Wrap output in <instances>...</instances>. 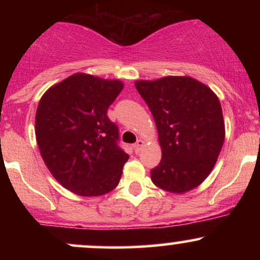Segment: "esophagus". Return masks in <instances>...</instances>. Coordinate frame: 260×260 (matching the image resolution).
<instances>
[{
    "label": "esophagus",
    "mask_w": 260,
    "mask_h": 260,
    "mask_svg": "<svg viewBox=\"0 0 260 260\" xmlns=\"http://www.w3.org/2000/svg\"><path fill=\"white\" fill-rule=\"evenodd\" d=\"M144 140H142V139H138L137 140L136 143H134V145H133V148H134V151H136V153H139L140 150H142V148L144 147Z\"/></svg>",
    "instance_id": "34e87169"
}]
</instances>
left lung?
Listing matches in <instances>:
<instances>
[{
  "mask_svg": "<svg viewBox=\"0 0 260 260\" xmlns=\"http://www.w3.org/2000/svg\"><path fill=\"white\" fill-rule=\"evenodd\" d=\"M134 85L159 133L162 157L150 171L153 183L171 193L198 187L213 170L225 140L217 96L190 77L138 80Z\"/></svg>",
  "mask_w": 260,
  "mask_h": 260,
  "instance_id": "1",
  "label": "left lung"
}]
</instances>
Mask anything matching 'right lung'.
<instances>
[{
  "instance_id": "obj_1",
  "label": "right lung",
  "mask_w": 260,
  "mask_h": 260,
  "mask_svg": "<svg viewBox=\"0 0 260 260\" xmlns=\"http://www.w3.org/2000/svg\"><path fill=\"white\" fill-rule=\"evenodd\" d=\"M121 80L76 73L51 86L40 99L35 136L53 177L82 197L106 194L117 187L128 154L118 147V127L107 109Z\"/></svg>"
}]
</instances>
